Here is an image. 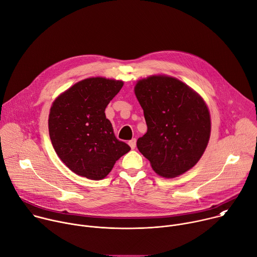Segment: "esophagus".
Here are the masks:
<instances>
[{
    "label": "esophagus",
    "mask_w": 257,
    "mask_h": 257,
    "mask_svg": "<svg viewBox=\"0 0 257 257\" xmlns=\"http://www.w3.org/2000/svg\"><path fill=\"white\" fill-rule=\"evenodd\" d=\"M128 144L130 145V148H131L132 150H134V149L136 148V139H135V138H132L131 140H129Z\"/></svg>",
    "instance_id": "34e87169"
}]
</instances>
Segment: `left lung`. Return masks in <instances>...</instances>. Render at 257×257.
Returning <instances> with one entry per match:
<instances>
[{
    "label": "left lung",
    "mask_w": 257,
    "mask_h": 257,
    "mask_svg": "<svg viewBox=\"0 0 257 257\" xmlns=\"http://www.w3.org/2000/svg\"><path fill=\"white\" fill-rule=\"evenodd\" d=\"M134 90L148 125L137 140L138 151L160 176L184 174L200 160L209 140L204 100L185 83L164 75L139 80Z\"/></svg>",
    "instance_id": "obj_1"
}]
</instances>
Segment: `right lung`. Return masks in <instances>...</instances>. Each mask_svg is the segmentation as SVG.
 Here are the masks:
<instances>
[{
  "label": "right lung",
  "mask_w": 257,
  "mask_h": 257,
  "mask_svg": "<svg viewBox=\"0 0 257 257\" xmlns=\"http://www.w3.org/2000/svg\"><path fill=\"white\" fill-rule=\"evenodd\" d=\"M123 82L87 78L59 95L50 111L49 132L55 152L75 174L103 179L130 146L116 138L104 109Z\"/></svg>",
  "instance_id": "obj_1"
}]
</instances>
